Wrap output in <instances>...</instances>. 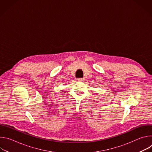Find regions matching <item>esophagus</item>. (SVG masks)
I'll return each instance as SVG.
<instances>
[{"mask_svg":"<svg viewBox=\"0 0 152 152\" xmlns=\"http://www.w3.org/2000/svg\"><path fill=\"white\" fill-rule=\"evenodd\" d=\"M77 80H78L79 81H83V80H85V78H84V77H83V78H78Z\"/></svg>","mask_w":152,"mask_h":152,"instance_id":"obj_1","label":"esophagus"}]
</instances>
